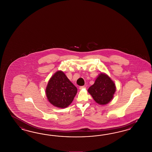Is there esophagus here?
<instances>
[{"mask_svg":"<svg viewBox=\"0 0 152 152\" xmlns=\"http://www.w3.org/2000/svg\"><path fill=\"white\" fill-rule=\"evenodd\" d=\"M84 88H85V87L83 86H80V87L79 88V89H80V90H83V89H84Z\"/></svg>","mask_w":152,"mask_h":152,"instance_id":"34e87169","label":"esophagus"}]
</instances>
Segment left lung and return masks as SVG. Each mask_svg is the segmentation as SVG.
I'll list each match as a JSON object with an SVG mask.
<instances>
[{"instance_id": "left-lung-1", "label": "left lung", "mask_w": 152, "mask_h": 152, "mask_svg": "<svg viewBox=\"0 0 152 152\" xmlns=\"http://www.w3.org/2000/svg\"><path fill=\"white\" fill-rule=\"evenodd\" d=\"M88 91L96 103L105 105L113 100L116 91V86L107 74L101 72L94 83L88 88Z\"/></svg>"}]
</instances>
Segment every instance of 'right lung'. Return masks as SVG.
<instances>
[{
	"label": "right lung",
	"mask_w": 152,
	"mask_h": 152,
	"mask_svg": "<svg viewBox=\"0 0 152 152\" xmlns=\"http://www.w3.org/2000/svg\"><path fill=\"white\" fill-rule=\"evenodd\" d=\"M77 88L62 71H57L51 77L46 88V95L52 105L66 108L72 103Z\"/></svg>",
	"instance_id": "obj_1"
}]
</instances>
